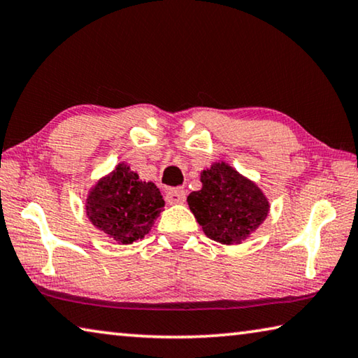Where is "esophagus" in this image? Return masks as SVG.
<instances>
[{
    "mask_svg": "<svg viewBox=\"0 0 358 358\" xmlns=\"http://www.w3.org/2000/svg\"><path fill=\"white\" fill-rule=\"evenodd\" d=\"M166 201L171 205H178L186 201V192L183 189H169L166 192Z\"/></svg>",
    "mask_w": 358,
    "mask_h": 358,
    "instance_id": "34e87169",
    "label": "esophagus"
}]
</instances>
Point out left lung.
Returning <instances> with one entry per match:
<instances>
[{
	"label": "left lung",
	"instance_id": "8db88e82",
	"mask_svg": "<svg viewBox=\"0 0 358 358\" xmlns=\"http://www.w3.org/2000/svg\"><path fill=\"white\" fill-rule=\"evenodd\" d=\"M201 181V189L187 196V205L210 240L241 245L268 216L265 192L227 162L215 161L203 169Z\"/></svg>",
	"mask_w": 358,
	"mask_h": 358
}]
</instances>
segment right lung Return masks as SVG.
I'll use <instances>...</instances> for the list:
<instances>
[{
	"label": "right lung",
	"mask_w": 358,
	"mask_h": 358,
	"mask_svg": "<svg viewBox=\"0 0 358 358\" xmlns=\"http://www.w3.org/2000/svg\"><path fill=\"white\" fill-rule=\"evenodd\" d=\"M164 205L153 181H142L131 166L120 162L90 187L85 211L106 237L118 245H131L150 232Z\"/></svg>",
	"instance_id": "1"
}]
</instances>
